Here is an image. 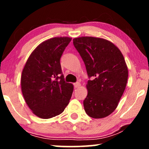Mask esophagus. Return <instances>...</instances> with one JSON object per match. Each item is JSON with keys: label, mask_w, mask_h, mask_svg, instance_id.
Returning <instances> with one entry per match:
<instances>
[{"label": "esophagus", "mask_w": 149, "mask_h": 149, "mask_svg": "<svg viewBox=\"0 0 149 149\" xmlns=\"http://www.w3.org/2000/svg\"><path fill=\"white\" fill-rule=\"evenodd\" d=\"M81 86V83L77 82V83H74V87H75V88H78V87H79Z\"/></svg>", "instance_id": "esophagus-1"}]
</instances>
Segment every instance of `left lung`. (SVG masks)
I'll use <instances>...</instances> for the list:
<instances>
[{
	"label": "left lung",
	"instance_id": "1",
	"mask_svg": "<svg viewBox=\"0 0 149 149\" xmlns=\"http://www.w3.org/2000/svg\"><path fill=\"white\" fill-rule=\"evenodd\" d=\"M73 44L92 78L86 85L85 113L94 119L107 117L117 107L127 84L128 70L123 54L113 42L101 38H75Z\"/></svg>",
	"mask_w": 149,
	"mask_h": 149
}]
</instances>
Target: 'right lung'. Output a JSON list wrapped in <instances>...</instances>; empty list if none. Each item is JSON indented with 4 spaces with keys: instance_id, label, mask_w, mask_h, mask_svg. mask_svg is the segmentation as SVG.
Here are the masks:
<instances>
[{
    "instance_id": "1",
    "label": "right lung",
    "mask_w": 149,
    "mask_h": 149,
    "mask_svg": "<svg viewBox=\"0 0 149 149\" xmlns=\"http://www.w3.org/2000/svg\"><path fill=\"white\" fill-rule=\"evenodd\" d=\"M72 38L54 37L36 47L26 61L21 78L22 91L34 115L50 119L64 111L73 85L65 82L60 58Z\"/></svg>"
}]
</instances>
